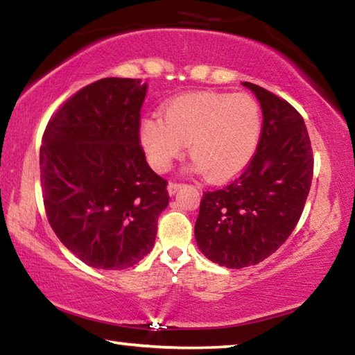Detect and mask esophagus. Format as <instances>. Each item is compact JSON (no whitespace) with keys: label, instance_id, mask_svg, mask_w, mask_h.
Returning <instances> with one entry per match:
<instances>
[{"label":"esophagus","instance_id":"1","mask_svg":"<svg viewBox=\"0 0 355 355\" xmlns=\"http://www.w3.org/2000/svg\"><path fill=\"white\" fill-rule=\"evenodd\" d=\"M183 183H177V182H171L169 184H167V191H169V194H175V192L182 188Z\"/></svg>","mask_w":355,"mask_h":355}]
</instances>
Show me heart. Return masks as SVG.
<instances>
[{
	"mask_svg": "<svg viewBox=\"0 0 355 355\" xmlns=\"http://www.w3.org/2000/svg\"><path fill=\"white\" fill-rule=\"evenodd\" d=\"M163 118L141 123V144L155 171L164 172L189 144L196 169L224 182L250 163L261 136L263 112L249 94L192 92L171 100Z\"/></svg>",
	"mask_w": 355,
	"mask_h": 355,
	"instance_id": "heart-1",
	"label": "heart"
}]
</instances>
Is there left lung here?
<instances>
[{
  "mask_svg": "<svg viewBox=\"0 0 355 355\" xmlns=\"http://www.w3.org/2000/svg\"><path fill=\"white\" fill-rule=\"evenodd\" d=\"M243 84L260 100V141L241 175L203 192L194 227L202 254L232 269L263 261L286 241L313 178V150L302 116L264 87Z\"/></svg>",
  "mask_w": 355,
  "mask_h": 355,
  "instance_id": "left-lung-1",
  "label": "left lung"
}]
</instances>
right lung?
<instances>
[{
	"label": "right lung",
	"mask_w": 355,
	"mask_h": 355,
	"mask_svg": "<svg viewBox=\"0 0 355 355\" xmlns=\"http://www.w3.org/2000/svg\"><path fill=\"white\" fill-rule=\"evenodd\" d=\"M147 86L103 78L64 101L40 147V183L56 236L92 268L125 269L152 250L167 180L141 146Z\"/></svg>",
	"instance_id": "obj_1"
}]
</instances>
